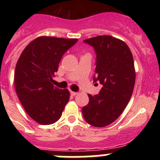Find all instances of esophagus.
Wrapping results in <instances>:
<instances>
[{
  "mask_svg": "<svg viewBox=\"0 0 160 160\" xmlns=\"http://www.w3.org/2000/svg\"><path fill=\"white\" fill-rule=\"evenodd\" d=\"M70 94H71L72 96H75V95H77L78 94V93L77 92H74V91H70Z\"/></svg>",
  "mask_w": 160,
  "mask_h": 160,
  "instance_id": "1",
  "label": "esophagus"
}]
</instances>
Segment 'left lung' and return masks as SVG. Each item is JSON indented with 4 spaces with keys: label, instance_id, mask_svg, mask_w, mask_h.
Instances as JSON below:
<instances>
[{
    "label": "left lung",
    "instance_id": "obj_1",
    "mask_svg": "<svg viewBox=\"0 0 160 160\" xmlns=\"http://www.w3.org/2000/svg\"><path fill=\"white\" fill-rule=\"evenodd\" d=\"M96 53V78L103 86L98 94H88L82 115L90 125L103 128L119 117L130 101L135 82L132 53L123 41L108 35L84 40Z\"/></svg>",
    "mask_w": 160,
    "mask_h": 160
}]
</instances>
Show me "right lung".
<instances>
[{
	"mask_svg": "<svg viewBox=\"0 0 160 160\" xmlns=\"http://www.w3.org/2000/svg\"><path fill=\"white\" fill-rule=\"evenodd\" d=\"M77 42V38L38 37L18 58L14 73L17 94L26 113L38 123L57 122L69 102V90L54 87L52 82L63 54Z\"/></svg>",
	"mask_w": 160,
	"mask_h": 160,
	"instance_id": "right-lung-1",
	"label": "right lung"
}]
</instances>
